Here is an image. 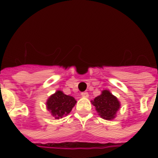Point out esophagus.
I'll return each mask as SVG.
<instances>
[{
  "label": "esophagus",
  "instance_id": "34e87169",
  "mask_svg": "<svg viewBox=\"0 0 158 158\" xmlns=\"http://www.w3.org/2000/svg\"><path fill=\"white\" fill-rule=\"evenodd\" d=\"M81 96L83 98H88L89 97V94L87 92H83V93H81Z\"/></svg>",
  "mask_w": 158,
  "mask_h": 158
}]
</instances>
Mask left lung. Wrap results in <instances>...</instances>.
Wrapping results in <instances>:
<instances>
[{"label": "left lung", "mask_w": 158, "mask_h": 158, "mask_svg": "<svg viewBox=\"0 0 158 158\" xmlns=\"http://www.w3.org/2000/svg\"><path fill=\"white\" fill-rule=\"evenodd\" d=\"M93 105L95 106L98 115L105 120H112L115 113L120 108V102L115 96H113L108 90L102 91L99 95L92 101Z\"/></svg>", "instance_id": "obj_1"}]
</instances>
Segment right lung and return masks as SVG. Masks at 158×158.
I'll list each match as a JSON object with an SVG mask.
<instances>
[{
	"instance_id": "add662e5",
	"label": "right lung",
	"mask_w": 158,
	"mask_h": 158,
	"mask_svg": "<svg viewBox=\"0 0 158 158\" xmlns=\"http://www.w3.org/2000/svg\"><path fill=\"white\" fill-rule=\"evenodd\" d=\"M75 103L76 101L73 97L65 95L61 91H57L49 98L47 106L56 119H60L68 115Z\"/></svg>"
}]
</instances>
